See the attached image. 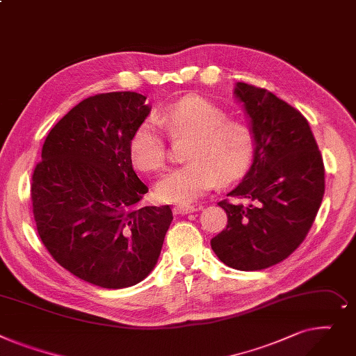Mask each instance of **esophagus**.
I'll use <instances>...</instances> for the list:
<instances>
[{
	"mask_svg": "<svg viewBox=\"0 0 356 356\" xmlns=\"http://www.w3.org/2000/svg\"><path fill=\"white\" fill-rule=\"evenodd\" d=\"M197 210H200L198 207H195V205H185V204H179V205H175V207L172 208V211H174L175 216L190 214V213H194V211H197Z\"/></svg>",
	"mask_w": 356,
	"mask_h": 356,
	"instance_id": "obj_1",
	"label": "esophagus"
}]
</instances>
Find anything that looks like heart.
<instances>
[{"mask_svg": "<svg viewBox=\"0 0 356 356\" xmlns=\"http://www.w3.org/2000/svg\"><path fill=\"white\" fill-rule=\"evenodd\" d=\"M172 139L191 138L185 151V165L163 177L155 195L161 202L188 204L222 182L243 177L252 165L256 140L253 131L241 120L227 119L218 104L201 96H188L161 115ZM129 155L145 174H159L168 162L166 138L154 118H146L135 129Z\"/></svg>", "mask_w": 356, "mask_h": 356, "instance_id": "obj_1", "label": "heart"}]
</instances>
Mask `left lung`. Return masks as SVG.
I'll return each instance as SVG.
<instances>
[{
    "mask_svg": "<svg viewBox=\"0 0 356 356\" xmlns=\"http://www.w3.org/2000/svg\"><path fill=\"white\" fill-rule=\"evenodd\" d=\"M234 93L252 118L254 161L218 202L227 227L211 247L224 264L254 271L283 261L303 243L325 194V166L298 109L247 83L238 81Z\"/></svg>",
    "mask_w": 356,
    "mask_h": 356,
    "instance_id": "left-lung-1",
    "label": "left lung"
}]
</instances>
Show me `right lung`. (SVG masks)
Returning a JSON list of instances; mask_svg holds the SVG:
<instances>
[{"label": "right lung", "mask_w": 356, "mask_h": 356, "mask_svg": "<svg viewBox=\"0 0 356 356\" xmlns=\"http://www.w3.org/2000/svg\"><path fill=\"white\" fill-rule=\"evenodd\" d=\"M135 92L90 96L49 132L31 177L37 233L76 277L129 287L151 273L172 221L170 205L139 207L146 186L129 143L149 115Z\"/></svg>", "instance_id": "obj_1"}]
</instances>
